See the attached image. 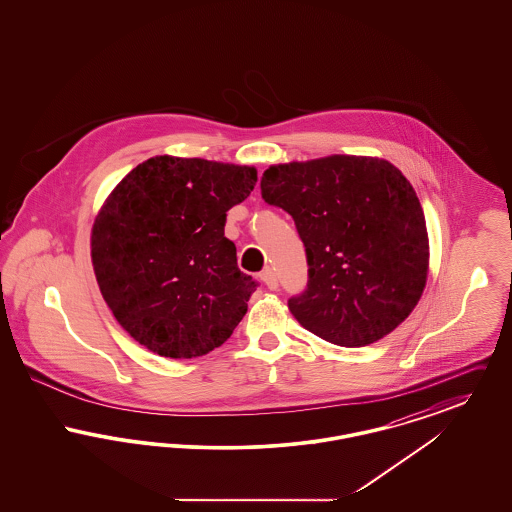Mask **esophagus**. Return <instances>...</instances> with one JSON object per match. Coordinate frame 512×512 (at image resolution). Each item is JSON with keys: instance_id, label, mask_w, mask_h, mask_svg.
Masks as SVG:
<instances>
[{"instance_id": "34e87169", "label": "esophagus", "mask_w": 512, "mask_h": 512, "mask_svg": "<svg viewBox=\"0 0 512 512\" xmlns=\"http://www.w3.org/2000/svg\"><path fill=\"white\" fill-rule=\"evenodd\" d=\"M261 280H263V284L267 286L268 290H276L278 288V278H276V274L267 268L263 274H261Z\"/></svg>"}]
</instances>
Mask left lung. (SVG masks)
Wrapping results in <instances>:
<instances>
[{
	"instance_id": "1",
	"label": "left lung",
	"mask_w": 512,
	"mask_h": 512,
	"mask_svg": "<svg viewBox=\"0 0 512 512\" xmlns=\"http://www.w3.org/2000/svg\"><path fill=\"white\" fill-rule=\"evenodd\" d=\"M261 192L292 215L307 251V290L288 301L305 330L363 347L413 313L430 242L416 192L390 161L328 155L270 165Z\"/></svg>"
}]
</instances>
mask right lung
<instances>
[{"mask_svg": "<svg viewBox=\"0 0 512 512\" xmlns=\"http://www.w3.org/2000/svg\"><path fill=\"white\" fill-rule=\"evenodd\" d=\"M255 182V167L155 155L103 201L90 238L99 292L151 353L207 355L244 318L257 284L238 268L224 224Z\"/></svg>", "mask_w": 512, "mask_h": 512, "instance_id": "add662e5", "label": "right lung"}]
</instances>
